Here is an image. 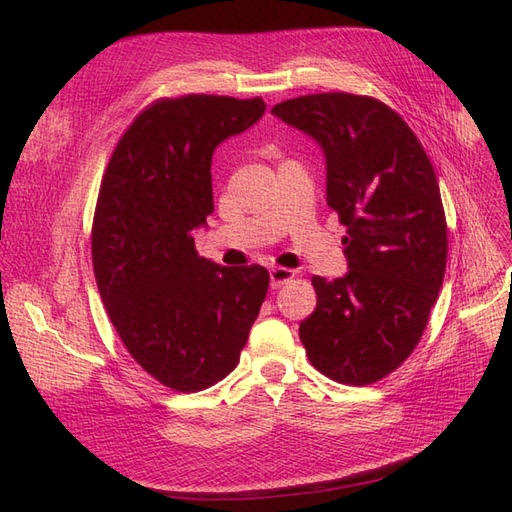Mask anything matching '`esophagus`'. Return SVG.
Segmentation results:
<instances>
[{"label": "esophagus", "instance_id": "obj_1", "mask_svg": "<svg viewBox=\"0 0 512 512\" xmlns=\"http://www.w3.org/2000/svg\"><path fill=\"white\" fill-rule=\"evenodd\" d=\"M294 277V271L292 269H286V267H273L269 271V280H271V288L277 290L282 288L286 282H290Z\"/></svg>", "mask_w": 512, "mask_h": 512}]
</instances>
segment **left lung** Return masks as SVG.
Listing matches in <instances>:
<instances>
[{"mask_svg":"<svg viewBox=\"0 0 512 512\" xmlns=\"http://www.w3.org/2000/svg\"><path fill=\"white\" fill-rule=\"evenodd\" d=\"M312 136L327 162V205L346 226L348 273L314 275V314L301 322L307 359L335 382L363 386L412 354L446 269L436 173L408 123L352 94H314L271 108Z\"/></svg>","mask_w":512,"mask_h":512,"instance_id":"left-lung-1","label":"left lung"}]
</instances>
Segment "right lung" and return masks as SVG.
<instances>
[{"label": "right lung", "instance_id": "obj_1", "mask_svg": "<svg viewBox=\"0 0 512 512\" xmlns=\"http://www.w3.org/2000/svg\"><path fill=\"white\" fill-rule=\"evenodd\" d=\"M262 98L158 100L121 136L100 185L91 258L123 346L168 389L226 378L267 297L265 267H222L196 254L213 213L211 160L265 115Z\"/></svg>", "mask_w": 512, "mask_h": 512}]
</instances>
